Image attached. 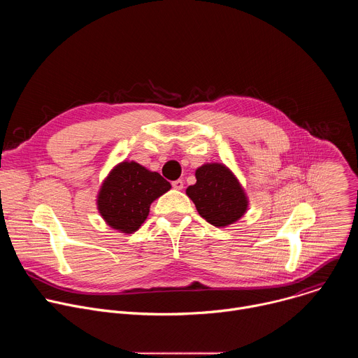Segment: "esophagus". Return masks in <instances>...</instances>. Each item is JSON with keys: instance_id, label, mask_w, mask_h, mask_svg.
Returning <instances> with one entry per match:
<instances>
[{"instance_id": "esophagus-1", "label": "esophagus", "mask_w": 358, "mask_h": 358, "mask_svg": "<svg viewBox=\"0 0 358 358\" xmlns=\"http://www.w3.org/2000/svg\"><path fill=\"white\" fill-rule=\"evenodd\" d=\"M173 188H174V189H182V188H184V181H182V180H176V181H173Z\"/></svg>"}]
</instances>
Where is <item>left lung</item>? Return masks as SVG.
Instances as JSON below:
<instances>
[{"instance_id": "1", "label": "left lung", "mask_w": 358, "mask_h": 358, "mask_svg": "<svg viewBox=\"0 0 358 358\" xmlns=\"http://www.w3.org/2000/svg\"><path fill=\"white\" fill-rule=\"evenodd\" d=\"M196 182L185 189L198 214L217 228L238 222L249 199L238 177L224 163H206L195 170Z\"/></svg>"}]
</instances>
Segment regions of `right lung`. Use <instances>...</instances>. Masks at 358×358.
Instances as JSON below:
<instances>
[{
    "instance_id": "1",
    "label": "right lung",
    "mask_w": 358,
    "mask_h": 358,
    "mask_svg": "<svg viewBox=\"0 0 358 358\" xmlns=\"http://www.w3.org/2000/svg\"><path fill=\"white\" fill-rule=\"evenodd\" d=\"M171 188L157 171L123 160L100 184L96 206L100 217L115 231L133 234L147 220L150 206Z\"/></svg>"
}]
</instances>
